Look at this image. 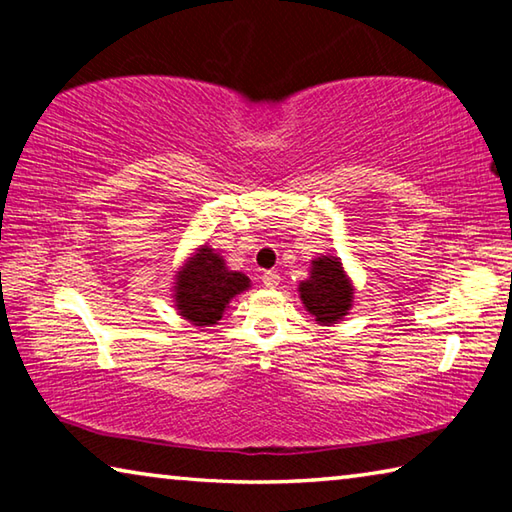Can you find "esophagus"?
<instances>
[{
    "label": "esophagus",
    "mask_w": 512,
    "mask_h": 512,
    "mask_svg": "<svg viewBox=\"0 0 512 512\" xmlns=\"http://www.w3.org/2000/svg\"><path fill=\"white\" fill-rule=\"evenodd\" d=\"M262 282H264V287L275 289L277 284H280V275H277L275 271H266V273L262 275Z\"/></svg>",
    "instance_id": "34e87169"
}]
</instances>
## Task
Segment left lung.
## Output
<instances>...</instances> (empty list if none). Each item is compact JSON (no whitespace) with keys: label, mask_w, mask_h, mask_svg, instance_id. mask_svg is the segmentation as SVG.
<instances>
[{"label":"left lung","mask_w":512,"mask_h":512,"mask_svg":"<svg viewBox=\"0 0 512 512\" xmlns=\"http://www.w3.org/2000/svg\"><path fill=\"white\" fill-rule=\"evenodd\" d=\"M300 300L318 325H334L352 309L354 289L339 257H318L311 262L307 280L300 282Z\"/></svg>","instance_id":"8db88e82"}]
</instances>
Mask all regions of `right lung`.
Returning <instances> with one entry per match:
<instances>
[{"label":"right lung","instance_id":"obj_1","mask_svg":"<svg viewBox=\"0 0 512 512\" xmlns=\"http://www.w3.org/2000/svg\"><path fill=\"white\" fill-rule=\"evenodd\" d=\"M250 280L230 271L214 248L201 246L180 266L173 282V302L178 314L196 327H212L221 320L228 302L244 293Z\"/></svg>","mask_w":512,"mask_h":512}]
</instances>
